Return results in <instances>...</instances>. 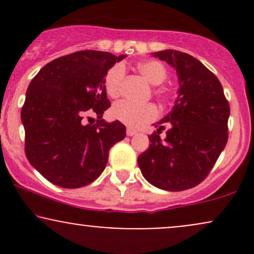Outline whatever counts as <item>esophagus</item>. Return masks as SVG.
<instances>
[{
  "instance_id": "obj_1",
  "label": "esophagus",
  "mask_w": 254,
  "mask_h": 254,
  "mask_svg": "<svg viewBox=\"0 0 254 254\" xmlns=\"http://www.w3.org/2000/svg\"><path fill=\"white\" fill-rule=\"evenodd\" d=\"M136 133H137V131L135 129H132V127H127V136H133V135H136Z\"/></svg>"
}]
</instances>
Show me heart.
Instances as JSON below:
<instances>
[{
	"label": "heart",
	"mask_w": 254,
	"mask_h": 254,
	"mask_svg": "<svg viewBox=\"0 0 254 254\" xmlns=\"http://www.w3.org/2000/svg\"><path fill=\"white\" fill-rule=\"evenodd\" d=\"M136 69L153 86L162 83L167 78L168 71L161 62L157 61H143L136 64ZM125 76V69L123 65L117 64L112 66L105 76V89L111 98H117L121 94L122 86ZM155 94L166 101L168 93L164 89H156ZM113 118L119 121L127 127H138V125L153 121L157 117L159 112L155 105L153 104H133L130 101L122 100L116 103L111 110Z\"/></svg>",
	"instance_id": "obj_1"
}]
</instances>
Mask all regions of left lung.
<instances>
[{"label":"left lung","instance_id":"8db88e82","mask_svg":"<svg viewBox=\"0 0 254 254\" xmlns=\"http://www.w3.org/2000/svg\"><path fill=\"white\" fill-rule=\"evenodd\" d=\"M153 56L176 69L179 89L173 109L155 124L151 144L137 162L145 180L155 188L188 190L205 179L226 147L229 104L218 78L197 58L177 50ZM165 124L169 130L161 139Z\"/></svg>","mask_w":254,"mask_h":254}]
</instances>
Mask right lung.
Wrapping results in <instances>:
<instances>
[{
  "label": "right lung",
  "instance_id": "right-lung-1",
  "mask_svg": "<svg viewBox=\"0 0 254 254\" xmlns=\"http://www.w3.org/2000/svg\"><path fill=\"white\" fill-rule=\"evenodd\" d=\"M124 57L77 51L48 63L31 81L21 110L25 153L50 183L77 189L94 182L106 167L111 147L127 135L121 122L101 118L111 106L105 76ZM89 113L97 116L95 124L84 123Z\"/></svg>",
  "mask_w": 254,
  "mask_h": 254
}]
</instances>
